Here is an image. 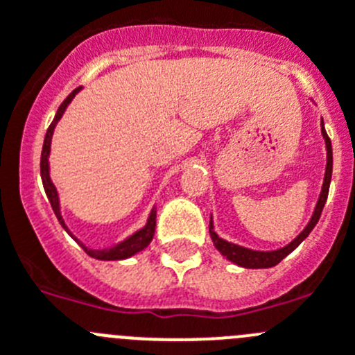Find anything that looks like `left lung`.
<instances>
[{
	"label": "left lung",
	"mask_w": 355,
	"mask_h": 355,
	"mask_svg": "<svg viewBox=\"0 0 355 355\" xmlns=\"http://www.w3.org/2000/svg\"><path fill=\"white\" fill-rule=\"evenodd\" d=\"M322 136L325 139V150H327V166H325V175H324V184H322V191H320V196H318L317 201V207L313 210V216L309 219V223L306 225V228L302 230L295 239H293L290 244H286L285 248H279V249H274V251H254V249H248V248H242V245L237 244H232V242L225 241L214 232V223H212V217H210V226H209V232H210V239H212L214 245L226 260L233 261V263L241 265V267H245V269H269V267H274V265L279 263L286 254H290L297 245L301 244L306 237H308L311 230L315 228V225L318 223L320 219V214L324 210L325 201H327V194H329V184H331V177H333V146H331V139H329L327 132L324 129V120H322Z\"/></svg>",
	"instance_id": "obj_1"
}]
</instances>
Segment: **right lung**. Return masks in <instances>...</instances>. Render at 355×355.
Listing matches in <instances>:
<instances>
[{
  "label": "right lung",
  "instance_id": "obj_1",
  "mask_svg": "<svg viewBox=\"0 0 355 355\" xmlns=\"http://www.w3.org/2000/svg\"><path fill=\"white\" fill-rule=\"evenodd\" d=\"M79 90H81V86H79V88H76V90L62 102V106L58 107V111H56V114H54V120L51 122L49 129H47V132H46V139H44V146H42V157H40V175H42L44 189H46L47 198H49V203H51V207H53L56 217H58L60 225L65 228V232L69 233L70 237L74 239V241L78 242L83 249H85L86 254H90V257L95 258V260H125V258H130V257H134L136 253H139V251H143V249H145L146 245L152 242V239H154L155 216H157L155 209H152V212H150L146 225L143 226L141 230H138L136 233H132L130 237H127L125 241L120 242V244H114L113 248H106V249H90V248H86V245L83 244L79 239H76L74 235L70 233V230L67 228L65 221H63V217H62V212H60L58 191H56V187H54L53 180H51V177H49V152H51V139H53L54 127H56V123L60 122V118H62L63 113H65L67 106H69L70 102H72V98L76 97V94H78Z\"/></svg>",
  "mask_w": 355,
  "mask_h": 355
}]
</instances>
